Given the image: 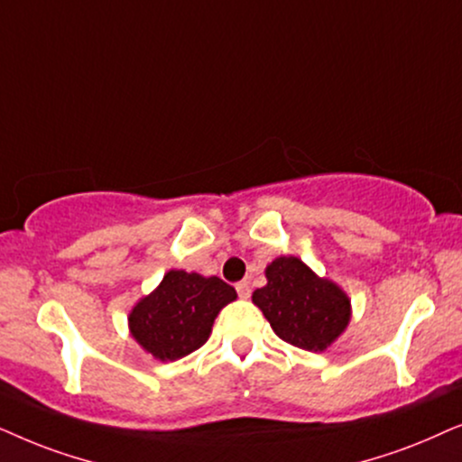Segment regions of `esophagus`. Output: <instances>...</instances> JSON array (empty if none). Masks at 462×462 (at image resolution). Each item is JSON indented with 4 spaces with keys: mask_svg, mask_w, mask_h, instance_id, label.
<instances>
[{
    "mask_svg": "<svg viewBox=\"0 0 462 462\" xmlns=\"http://www.w3.org/2000/svg\"><path fill=\"white\" fill-rule=\"evenodd\" d=\"M236 291H238V295H241L243 300H247L249 295H251V287H249V282H247V281L236 282Z\"/></svg>",
    "mask_w": 462,
    "mask_h": 462,
    "instance_id": "34e87169",
    "label": "esophagus"
}]
</instances>
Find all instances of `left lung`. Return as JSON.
<instances>
[{
  "mask_svg": "<svg viewBox=\"0 0 462 462\" xmlns=\"http://www.w3.org/2000/svg\"><path fill=\"white\" fill-rule=\"evenodd\" d=\"M266 279L251 298L281 340L317 353L346 329L348 295L334 281L317 276L300 257H276L268 263Z\"/></svg>",
  "mask_w": 462,
  "mask_h": 462,
  "instance_id": "8db88e82",
  "label": "left lung"
}]
</instances>
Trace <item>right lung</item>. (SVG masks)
<instances>
[{"label": "right lung", "instance_id": "add662e5", "mask_svg": "<svg viewBox=\"0 0 462 462\" xmlns=\"http://www.w3.org/2000/svg\"><path fill=\"white\" fill-rule=\"evenodd\" d=\"M235 300V287L217 276L169 270L162 282L133 306L128 328L147 353L175 361L208 340L217 312Z\"/></svg>", "mask_w": 462, "mask_h": 462}]
</instances>
